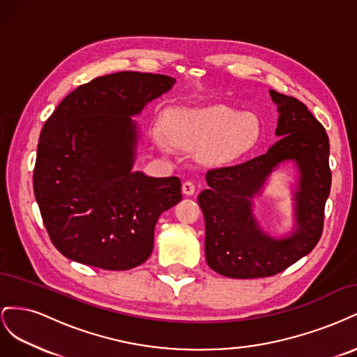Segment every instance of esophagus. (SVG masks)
I'll list each match as a JSON object with an SVG mask.
<instances>
[{
  "label": "esophagus",
  "mask_w": 357,
  "mask_h": 357,
  "mask_svg": "<svg viewBox=\"0 0 357 357\" xmlns=\"http://www.w3.org/2000/svg\"><path fill=\"white\" fill-rule=\"evenodd\" d=\"M181 190L188 197L193 195V193H195V190H197L195 183H193V181H185V183H183V186H181Z\"/></svg>",
  "instance_id": "34e87169"
}]
</instances>
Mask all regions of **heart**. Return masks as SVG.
<instances>
[{"instance_id": "1", "label": "heart", "mask_w": 357, "mask_h": 357, "mask_svg": "<svg viewBox=\"0 0 357 357\" xmlns=\"http://www.w3.org/2000/svg\"><path fill=\"white\" fill-rule=\"evenodd\" d=\"M164 131H152L156 146L167 152L168 139L176 146L197 149L205 164H226L252 150L261 135L253 113L236 112L222 104L199 109H171L162 119Z\"/></svg>"}]
</instances>
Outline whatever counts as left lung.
<instances>
[{"label":"left lung","instance_id":"obj_1","mask_svg":"<svg viewBox=\"0 0 357 357\" xmlns=\"http://www.w3.org/2000/svg\"><path fill=\"white\" fill-rule=\"evenodd\" d=\"M277 104L275 135L265 155L240 165L210 169L208 189L198 202L205 219V259L213 271L231 278L269 277L308 255L319 243L331 192L329 138L304 102L269 91ZM294 160L300 172L294 232L284 239L264 233L252 215L251 199L260 195L272 171Z\"/></svg>","mask_w":357,"mask_h":357}]
</instances>
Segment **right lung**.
Returning <instances> with one entry per match:
<instances>
[{
    "mask_svg": "<svg viewBox=\"0 0 357 357\" xmlns=\"http://www.w3.org/2000/svg\"><path fill=\"white\" fill-rule=\"evenodd\" d=\"M174 83L164 74L102 75L68 93L43 126L34 195L53 245L71 261L125 271L152 255L156 222L181 201V183L132 171L131 116Z\"/></svg>",
    "mask_w": 357,
    "mask_h": 357,
    "instance_id": "1",
    "label": "right lung"
}]
</instances>
